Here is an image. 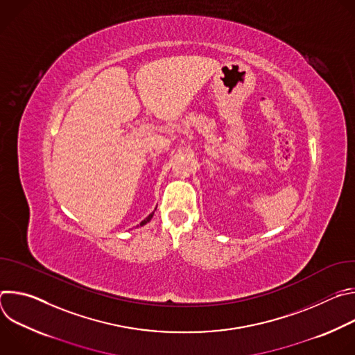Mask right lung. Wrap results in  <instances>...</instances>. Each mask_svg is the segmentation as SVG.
I'll return each mask as SVG.
<instances>
[{
	"mask_svg": "<svg viewBox=\"0 0 355 355\" xmlns=\"http://www.w3.org/2000/svg\"><path fill=\"white\" fill-rule=\"evenodd\" d=\"M153 215H155V212H151V214H150V215H148V216H147L144 220H141L140 226H143V225H146L147 222H150V220H151V218H153Z\"/></svg>",
	"mask_w": 355,
	"mask_h": 355,
	"instance_id": "obj_1",
	"label": "right lung"
}]
</instances>
